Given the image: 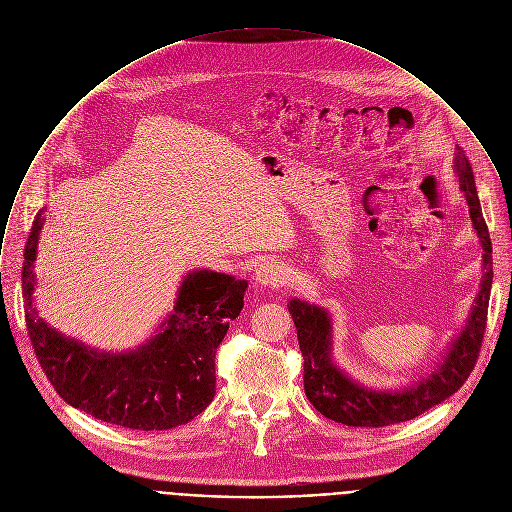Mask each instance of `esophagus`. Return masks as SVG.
Segmentation results:
<instances>
[{"label":"esophagus","instance_id":"34e87169","mask_svg":"<svg viewBox=\"0 0 512 512\" xmlns=\"http://www.w3.org/2000/svg\"><path fill=\"white\" fill-rule=\"evenodd\" d=\"M254 280L260 286H272V288L282 286L288 280V268H286V264H282L278 260H266L256 266Z\"/></svg>","mask_w":512,"mask_h":512}]
</instances>
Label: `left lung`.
I'll return each instance as SVG.
<instances>
[{"label": "left lung", "mask_w": 512, "mask_h": 512, "mask_svg": "<svg viewBox=\"0 0 512 512\" xmlns=\"http://www.w3.org/2000/svg\"><path fill=\"white\" fill-rule=\"evenodd\" d=\"M453 171L469 204L471 222L483 248V276L465 326L449 341L445 353L433 363L431 371L397 389L367 387L343 371L334 359L332 314L324 306L300 298H292L288 304L304 357L306 397L324 417L336 423L349 427H385L409 421L459 391L475 367L493 286V246L471 163L459 147L455 151Z\"/></svg>", "instance_id": "left-lung-1"}]
</instances>
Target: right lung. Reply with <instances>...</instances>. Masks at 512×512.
Here are the masks:
<instances>
[{"instance_id":"right-lung-1","label":"right lung","mask_w":512,"mask_h":512,"mask_svg":"<svg viewBox=\"0 0 512 512\" xmlns=\"http://www.w3.org/2000/svg\"><path fill=\"white\" fill-rule=\"evenodd\" d=\"M45 208L35 214L21 272L25 324L35 355L55 391L75 409L111 425L165 431L192 421L216 393L214 355L244 308L246 280L188 272L171 314L135 349L105 351L63 336L35 310V258Z\"/></svg>"}]
</instances>
